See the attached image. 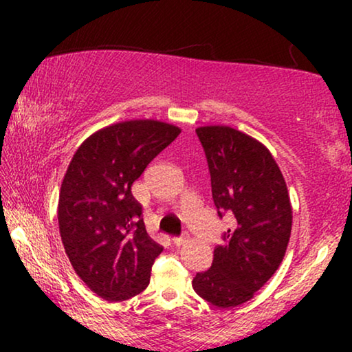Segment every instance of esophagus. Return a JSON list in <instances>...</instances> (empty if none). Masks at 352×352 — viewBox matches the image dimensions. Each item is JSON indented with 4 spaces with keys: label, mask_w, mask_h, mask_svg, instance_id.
I'll list each match as a JSON object with an SVG mask.
<instances>
[{
    "label": "esophagus",
    "mask_w": 352,
    "mask_h": 352,
    "mask_svg": "<svg viewBox=\"0 0 352 352\" xmlns=\"http://www.w3.org/2000/svg\"><path fill=\"white\" fill-rule=\"evenodd\" d=\"M187 242V235H184V237H175L173 239V243L176 245V247H181V245H184Z\"/></svg>",
    "instance_id": "esophagus-1"
}]
</instances>
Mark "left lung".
<instances>
[{
    "instance_id": "1",
    "label": "left lung",
    "mask_w": 352,
    "mask_h": 352,
    "mask_svg": "<svg viewBox=\"0 0 352 352\" xmlns=\"http://www.w3.org/2000/svg\"><path fill=\"white\" fill-rule=\"evenodd\" d=\"M211 176L219 218L232 216L213 264L192 280L195 293L216 307L250 301L285 256L293 211L282 171L269 148L230 126L195 129Z\"/></svg>"
}]
</instances>
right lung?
<instances>
[{
    "mask_svg": "<svg viewBox=\"0 0 352 352\" xmlns=\"http://www.w3.org/2000/svg\"><path fill=\"white\" fill-rule=\"evenodd\" d=\"M179 133L158 120L113 123L85 139L67 168L60 239L75 272L104 300H129L148 285L163 247L148 237L131 186Z\"/></svg>",
    "mask_w": 352,
    "mask_h": 352,
    "instance_id": "obj_1",
    "label": "right lung"
}]
</instances>
